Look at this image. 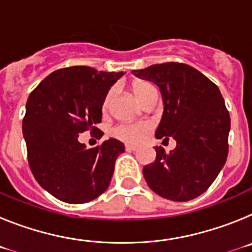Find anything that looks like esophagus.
Masks as SVG:
<instances>
[{"label": "esophagus", "instance_id": "34e87169", "mask_svg": "<svg viewBox=\"0 0 252 252\" xmlns=\"http://www.w3.org/2000/svg\"><path fill=\"white\" fill-rule=\"evenodd\" d=\"M126 150L127 151H136L137 148L133 145H126Z\"/></svg>", "mask_w": 252, "mask_h": 252}]
</instances>
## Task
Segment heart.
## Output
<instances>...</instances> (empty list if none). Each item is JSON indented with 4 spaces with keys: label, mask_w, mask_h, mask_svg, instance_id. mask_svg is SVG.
<instances>
[{
    "label": "heart",
    "mask_w": 252,
    "mask_h": 252,
    "mask_svg": "<svg viewBox=\"0 0 252 252\" xmlns=\"http://www.w3.org/2000/svg\"><path fill=\"white\" fill-rule=\"evenodd\" d=\"M133 92L136 94L137 98L140 99L141 103L148 99L149 95L153 92H155V87L151 83L145 81H136L132 86ZM113 92L110 91L107 93L106 97L103 99V103H102V108L103 111H106L110 106V102L112 99ZM149 131H150V126L146 124H127V125H121L119 127L115 128V136L119 137L120 140H124L126 142H130V144H139L142 140L148 136Z\"/></svg>",
    "instance_id": "b5f03b06"
}]
</instances>
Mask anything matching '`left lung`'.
<instances>
[{"instance_id": "8db88e82", "label": "left lung", "mask_w": 252, "mask_h": 252, "mask_svg": "<svg viewBox=\"0 0 252 252\" xmlns=\"http://www.w3.org/2000/svg\"><path fill=\"white\" fill-rule=\"evenodd\" d=\"M132 74L155 83L161 93L164 112L155 137L177 141L169 154L155 149L157 160L142 169L146 183L170 201L194 199L227 159L231 121L223 97L206 75L183 63L155 64Z\"/></svg>"}]
</instances>
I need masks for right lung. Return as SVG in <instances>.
Returning a JSON list of instances; mask_svg holds the SVG:
<instances>
[{"instance_id": "obj_1", "label": "right lung", "mask_w": 252, "mask_h": 252, "mask_svg": "<svg viewBox=\"0 0 252 252\" xmlns=\"http://www.w3.org/2000/svg\"><path fill=\"white\" fill-rule=\"evenodd\" d=\"M122 75L70 66L49 74L29 95L22 121L29 165L37 183L59 201L86 203L110 186L124 144L108 139L87 149L78 136L98 132L104 97Z\"/></svg>"}]
</instances>
